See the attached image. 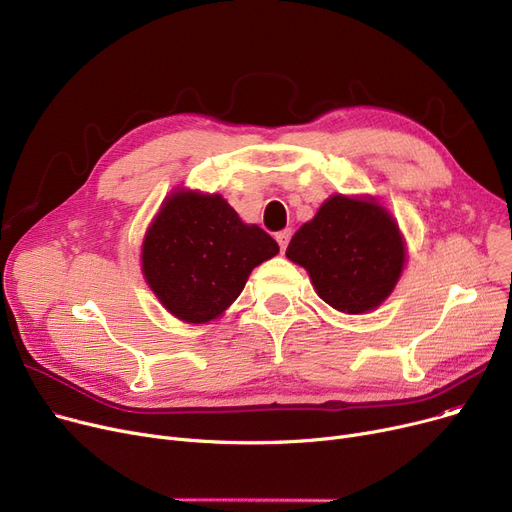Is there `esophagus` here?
<instances>
[{
	"mask_svg": "<svg viewBox=\"0 0 512 512\" xmlns=\"http://www.w3.org/2000/svg\"><path fill=\"white\" fill-rule=\"evenodd\" d=\"M290 236H292V230H290V228L280 230V232L276 234V240H278V245H280V249H282V251H286L288 242H290Z\"/></svg>",
	"mask_w": 512,
	"mask_h": 512,
	"instance_id": "esophagus-1",
	"label": "esophagus"
}]
</instances>
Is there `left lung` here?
Masks as SVG:
<instances>
[{
    "mask_svg": "<svg viewBox=\"0 0 512 512\" xmlns=\"http://www.w3.org/2000/svg\"><path fill=\"white\" fill-rule=\"evenodd\" d=\"M286 257L305 267L330 307L365 313L398 282L405 242L382 205L334 195L292 236Z\"/></svg>",
    "mask_w": 512,
    "mask_h": 512,
    "instance_id": "obj_1",
    "label": "left lung"
}]
</instances>
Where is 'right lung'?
<instances>
[{
  "label": "right lung",
  "instance_id": "1",
  "mask_svg": "<svg viewBox=\"0 0 512 512\" xmlns=\"http://www.w3.org/2000/svg\"><path fill=\"white\" fill-rule=\"evenodd\" d=\"M278 242L242 224L220 195L174 193L143 242V274L172 315L203 324L222 315L242 292L253 267L272 259Z\"/></svg>",
  "mask_w": 512,
  "mask_h": 512
}]
</instances>
